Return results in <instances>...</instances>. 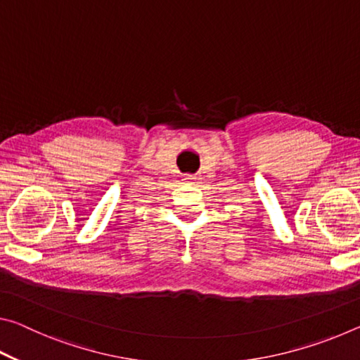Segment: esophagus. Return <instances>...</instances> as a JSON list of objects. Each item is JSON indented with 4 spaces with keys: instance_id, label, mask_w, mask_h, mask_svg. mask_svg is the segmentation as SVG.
<instances>
[{
    "instance_id": "1",
    "label": "esophagus",
    "mask_w": 360,
    "mask_h": 360,
    "mask_svg": "<svg viewBox=\"0 0 360 360\" xmlns=\"http://www.w3.org/2000/svg\"><path fill=\"white\" fill-rule=\"evenodd\" d=\"M195 179H197V176H195V174H184V181L186 182H193Z\"/></svg>"
}]
</instances>
